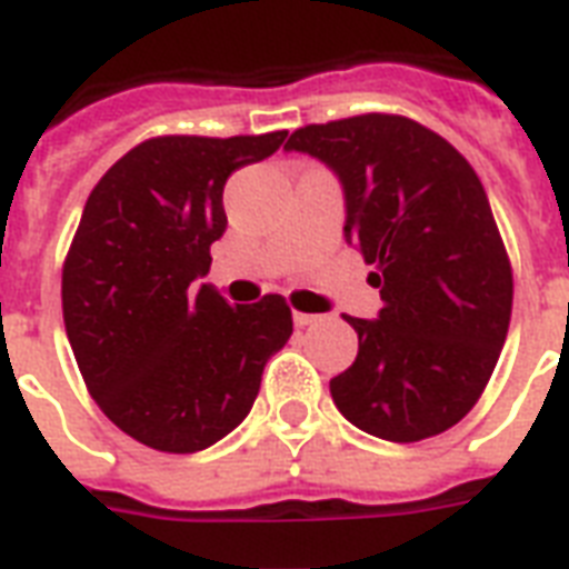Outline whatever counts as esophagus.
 <instances>
[{
    "instance_id": "1",
    "label": "esophagus",
    "mask_w": 569,
    "mask_h": 569,
    "mask_svg": "<svg viewBox=\"0 0 569 569\" xmlns=\"http://www.w3.org/2000/svg\"><path fill=\"white\" fill-rule=\"evenodd\" d=\"M292 319H295V325H298V328H303V325H313L316 319H319V316H316V313H301V310H295Z\"/></svg>"
}]
</instances>
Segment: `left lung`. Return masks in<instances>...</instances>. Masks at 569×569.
Instances as JSON below:
<instances>
[{"mask_svg": "<svg viewBox=\"0 0 569 569\" xmlns=\"http://www.w3.org/2000/svg\"><path fill=\"white\" fill-rule=\"evenodd\" d=\"M286 149L340 176L346 241L381 295L376 322L346 316L358 358L331 379L337 409L376 439L439 436L475 409L510 328L513 268L487 190L445 137L390 112L307 124Z\"/></svg>", "mask_w": 569, "mask_h": 569, "instance_id": "obj_1", "label": "left lung"}]
</instances>
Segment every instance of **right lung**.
<instances>
[{
    "instance_id": "obj_1",
    "label": "right lung",
    "mask_w": 569,
    "mask_h": 569,
    "mask_svg": "<svg viewBox=\"0 0 569 569\" xmlns=\"http://www.w3.org/2000/svg\"><path fill=\"white\" fill-rule=\"evenodd\" d=\"M283 140L151 137L86 199L62 266L64 331L92 400L130 439L163 453L220 441L292 337L283 295L229 307L199 283L227 229L223 184Z\"/></svg>"
}]
</instances>
